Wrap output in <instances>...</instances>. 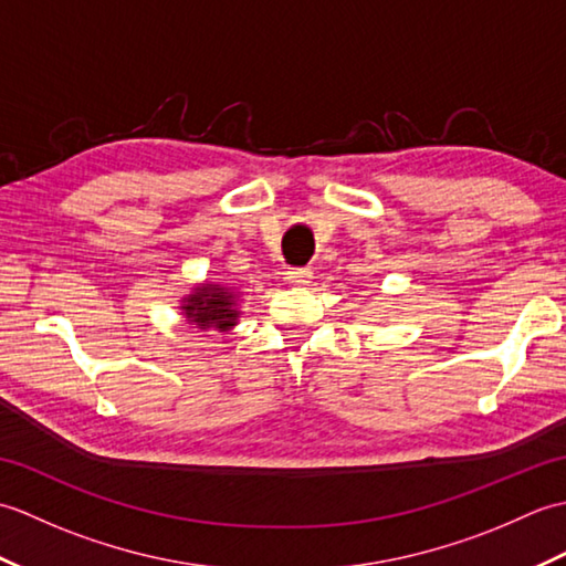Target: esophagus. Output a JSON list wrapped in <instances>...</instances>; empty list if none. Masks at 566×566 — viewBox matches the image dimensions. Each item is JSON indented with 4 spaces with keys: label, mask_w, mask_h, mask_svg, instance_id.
Segmentation results:
<instances>
[{
    "label": "esophagus",
    "mask_w": 566,
    "mask_h": 566,
    "mask_svg": "<svg viewBox=\"0 0 566 566\" xmlns=\"http://www.w3.org/2000/svg\"><path fill=\"white\" fill-rule=\"evenodd\" d=\"M311 276H314V272H311L308 268H294V270L286 272V280H290V282H292V284H296V286H304V284H308V282H311Z\"/></svg>",
    "instance_id": "obj_1"
}]
</instances>
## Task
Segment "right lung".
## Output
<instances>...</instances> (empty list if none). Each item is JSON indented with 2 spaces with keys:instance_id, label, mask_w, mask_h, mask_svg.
I'll use <instances>...</instances> for the list:
<instances>
[{
  "instance_id": "1",
  "label": "right lung",
  "mask_w": 566,
  "mask_h": 566,
  "mask_svg": "<svg viewBox=\"0 0 566 566\" xmlns=\"http://www.w3.org/2000/svg\"><path fill=\"white\" fill-rule=\"evenodd\" d=\"M185 318L201 331H231L238 323V294L223 284L207 282L195 286V292L182 298Z\"/></svg>"
}]
</instances>
